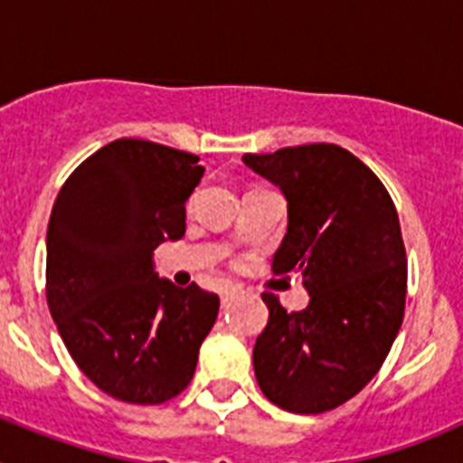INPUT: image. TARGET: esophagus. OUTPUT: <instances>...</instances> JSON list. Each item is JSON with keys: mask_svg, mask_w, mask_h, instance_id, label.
Instances as JSON below:
<instances>
[{"mask_svg": "<svg viewBox=\"0 0 463 463\" xmlns=\"http://www.w3.org/2000/svg\"><path fill=\"white\" fill-rule=\"evenodd\" d=\"M239 289H234V288H229V289H224L222 292V306L224 308H229V306H232V301H234L236 297H239Z\"/></svg>", "mask_w": 463, "mask_h": 463, "instance_id": "obj_1", "label": "esophagus"}]
</instances>
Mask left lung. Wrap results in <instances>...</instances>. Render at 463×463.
I'll list each match as a JSON object with an SVG mask.
<instances>
[{
  "label": "left lung",
  "mask_w": 463,
  "mask_h": 463,
  "mask_svg": "<svg viewBox=\"0 0 463 463\" xmlns=\"http://www.w3.org/2000/svg\"><path fill=\"white\" fill-rule=\"evenodd\" d=\"M243 162L288 199L273 276L298 271L310 294L298 313L261 294L269 325L252 350L257 383L282 411L320 415L373 380L403 322L408 264L396 206L378 175L334 143Z\"/></svg>",
  "instance_id": "8db88e82"
}]
</instances>
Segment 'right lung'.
<instances>
[{"instance_id":"add662e5","label":"right lung","mask_w":463,"mask_h":463,"mask_svg":"<svg viewBox=\"0 0 463 463\" xmlns=\"http://www.w3.org/2000/svg\"><path fill=\"white\" fill-rule=\"evenodd\" d=\"M199 157L118 138L64 181L48 222L46 301L76 366L125 403L157 406L190 384L220 297L175 288L153 250L185 234Z\"/></svg>"}]
</instances>
